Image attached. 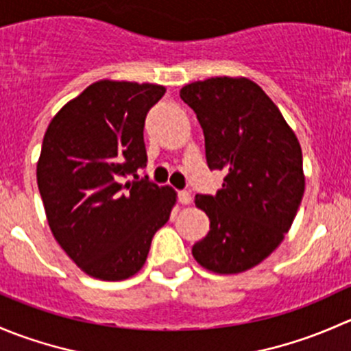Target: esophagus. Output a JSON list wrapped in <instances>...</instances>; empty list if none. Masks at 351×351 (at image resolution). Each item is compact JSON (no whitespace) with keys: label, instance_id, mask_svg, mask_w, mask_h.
<instances>
[{"label":"esophagus","instance_id":"obj_1","mask_svg":"<svg viewBox=\"0 0 351 351\" xmlns=\"http://www.w3.org/2000/svg\"><path fill=\"white\" fill-rule=\"evenodd\" d=\"M178 200H180V204L189 205V204H192V195H190L189 192H180L178 193Z\"/></svg>","mask_w":351,"mask_h":351}]
</instances>
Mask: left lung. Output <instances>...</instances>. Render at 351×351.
Masks as SVG:
<instances>
[{"mask_svg":"<svg viewBox=\"0 0 351 351\" xmlns=\"http://www.w3.org/2000/svg\"><path fill=\"white\" fill-rule=\"evenodd\" d=\"M197 113L210 169L226 171L215 195H197L210 231L193 258L221 275L241 274L270 256L289 232L306 178L302 151L277 105L247 77H208L180 90Z\"/></svg>","mask_w":351,"mask_h":351,"instance_id":"8db88e82","label":"left lung"}]
</instances>
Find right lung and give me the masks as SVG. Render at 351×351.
<instances>
[{
  "label": "right lung",
  "instance_id": "1",
  "mask_svg": "<svg viewBox=\"0 0 351 351\" xmlns=\"http://www.w3.org/2000/svg\"><path fill=\"white\" fill-rule=\"evenodd\" d=\"M165 91L161 84L97 81L59 110L45 130L37 185L49 228L93 278L136 275L176 202L171 186L137 178L147 162L146 115ZM129 174L136 180L122 184Z\"/></svg>",
  "mask_w": 351,
  "mask_h": 351
}]
</instances>
